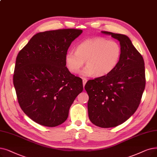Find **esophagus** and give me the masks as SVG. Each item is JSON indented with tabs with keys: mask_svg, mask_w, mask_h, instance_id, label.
Returning <instances> with one entry per match:
<instances>
[{
	"mask_svg": "<svg viewBox=\"0 0 157 157\" xmlns=\"http://www.w3.org/2000/svg\"><path fill=\"white\" fill-rule=\"evenodd\" d=\"M86 81H87V80H86V78H83V84L84 86H85V84L86 83Z\"/></svg>",
	"mask_w": 157,
	"mask_h": 157,
	"instance_id": "obj_1",
	"label": "esophagus"
}]
</instances>
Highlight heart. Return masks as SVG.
<instances>
[{
  "label": "heart",
  "mask_w": 157,
  "mask_h": 157,
  "mask_svg": "<svg viewBox=\"0 0 157 157\" xmlns=\"http://www.w3.org/2000/svg\"><path fill=\"white\" fill-rule=\"evenodd\" d=\"M121 52L118 42L96 37L79 43L76 51H68L65 60L68 69L73 74L78 73L86 61L87 66L81 72L83 76H92L95 74L97 77H103L115 69Z\"/></svg>",
  "instance_id": "heart-1"
}]
</instances>
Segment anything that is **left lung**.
<instances>
[{
    "label": "left lung",
    "mask_w": 157,
    "mask_h": 157,
    "mask_svg": "<svg viewBox=\"0 0 157 157\" xmlns=\"http://www.w3.org/2000/svg\"><path fill=\"white\" fill-rule=\"evenodd\" d=\"M117 40L121 56L105 76L87 81L88 117L95 126L112 128L123 123L138 108L146 85L144 62L127 36L101 31Z\"/></svg>",
    "instance_id": "left-lung-1"
}]
</instances>
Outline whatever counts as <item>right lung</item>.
<instances>
[{"instance_id": "add662e5", "label": "right lung", "mask_w": 157, "mask_h": 157, "mask_svg": "<svg viewBox=\"0 0 157 157\" xmlns=\"http://www.w3.org/2000/svg\"><path fill=\"white\" fill-rule=\"evenodd\" d=\"M83 31L63 29L38 33L16 59L13 84L20 108L36 123L55 127L64 122L82 79L65 67V57Z\"/></svg>"}]
</instances>
